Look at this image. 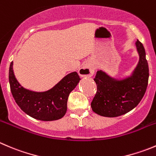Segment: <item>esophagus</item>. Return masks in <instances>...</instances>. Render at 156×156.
I'll use <instances>...</instances> for the list:
<instances>
[{"label": "esophagus", "mask_w": 156, "mask_h": 156, "mask_svg": "<svg viewBox=\"0 0 156 156\" xmlns=\"http://www.w3.org/2000/svg\"><path fill=\"white\" fill-rule=\"evenodd\" d=\"M94 72V70L93 69V66L90 62L84 63L78 70V74L81 77H91L93 76Z\"/></svg>", "instance_id": "obj_1"}]
</instances>
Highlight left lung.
<instances>
[{"label": "left lung", "instance_id": "obj_1", "mask_svg": "<svg viewBox=\"0 0 156 156\" xmlns=\"http://www.w3.org/2000/svg\"><path fill=\"white\" fill-rule=\"evenodd\" d=\"M140 59L129 76L118 79L110 76L102 70L97 72L94 78L97 92L92 101L94 113L106 117H116L135 108L146 93L149 80V66L144 46L136 42Z\"/></svg>", "mask_w": 156, "mask_h": 156}]
</instances>
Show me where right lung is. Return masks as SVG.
Returning a JSON list of instances; mask_svg holds the SVG:
<instances>
[{
	"label": "right lung",
	"instance_id": "obj_1",
	"mask_svg": "<svg viewBox=\"0 0 156 156\" xmlns=\"http://www.w3.org/2000/svg\"><path fill=\"white\" fill-rule=\"evenodd\" d=\"M80 80L78 73L73 72L46 91H33L24 88L18 82L13 73V62L9 69L10 90L17 105L27 115L43 121L56 120L65 116L69 94Z\"/></svg>",
	"mask_w": 156,
	"mask_h": 156
}]
</instances>
